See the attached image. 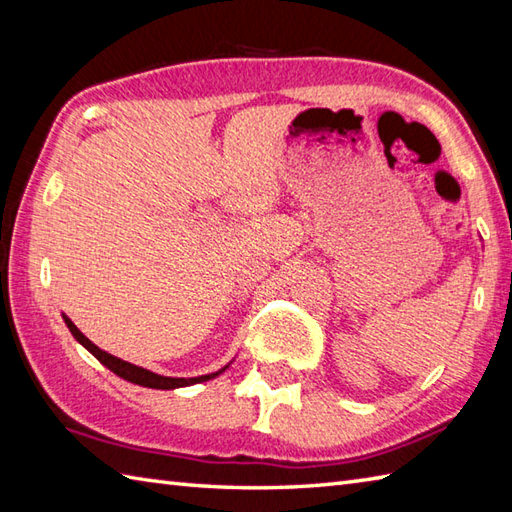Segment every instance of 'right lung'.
Instances as JSON below:
<instances>
[{"instance_id":"add662e5","label":"right lung","mask_w":512,"mask_h":512,"mask_svg":"<svg viewBox=\"0 0 512 512\" xmlns=\"http://www.w3.org/2000/svg\"><path fill=\"white\" fill-rule=\"evenodd\" d=\"M63 321H65V325H68V328H70L74 339L79 341V343L85 347V350H88L90 354H94L96 358H99V361H101L107 369H112V372H114L116 376H121V378L129 380V383H134V385H143V387H151V389H178V387H187V385H195V383H204V380H211V378H215L217 374H222L224 369L228 367V365H226L224 369H220V372L204 374V376H195V378L160 376V374L149 372V369H143V367H138V365L121 361V358H116V356H112V354L103 352L101 347H96V345L88 339V336H85L68 317H65V314H63Z\"/></svg>"}]
</instances>
